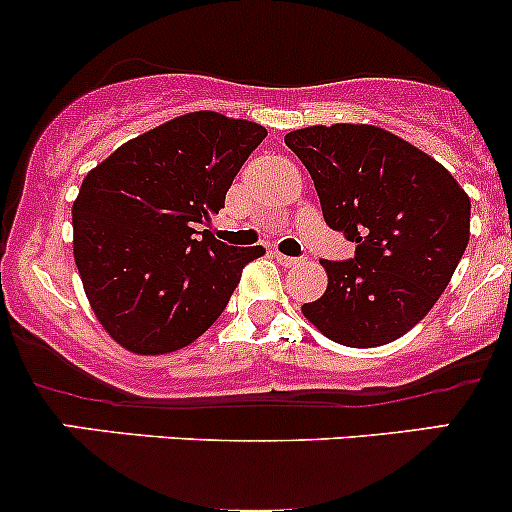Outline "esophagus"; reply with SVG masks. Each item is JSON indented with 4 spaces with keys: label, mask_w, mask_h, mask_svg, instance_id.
Listing matches in <instances>:
<instances>
[{
    "label": "esophagus",
    "mask_w": 512,
    "mask_h": 512,
    "mask_svg": "<svg viewBox=\"0 0 512 512\" xmlns=\"http://www.w3.org/2000/svg\"><path fill=\"white\" fill-rule=\"evenodd\" d=\"M275 257L282 267H297L304 262V257H287V255H282V252H275Z\"/></svg>",
    "instance_id": "1"
}]
</instances>
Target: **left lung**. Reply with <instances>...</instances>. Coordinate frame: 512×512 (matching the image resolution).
Here are the masks:
<instances>
[{"mask_svg": "<svg viewBox=\"0 0 512 512\" xmlns=\"http://www.w3.org/2000/svg\"><path fill=\"white\" fill-rule=\"evenodd\" d=\"M285 143L312 175L324 223L356 242L349 260H322L327 292L304 304V317L344 347L404 337L466 252V190L438 160L384 128L309 126L287 133Z\"/></svg>", "mask_w": 512, "mask_h": 512, "instance_id": "1", "label": "left lung"}]
</instances>
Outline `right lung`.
<instances>
[{"mask_svg": "<svg viewBox=\"0 0 512 512\" xmlns=\"http://www.w3.org/2000/svg\"><path fill=\"white\" fill-rule=\"evenodd\" d=\"M265 136L260 123L185 113L84 178L71 210L74 260L98 322L128 352L188 347L223 314L247 262L265 255L198 232Z\"/></svg>", "mask_w": 512, "mask_h": 512, "instance_id": "1", "label": "right lung"}]
</instances>
